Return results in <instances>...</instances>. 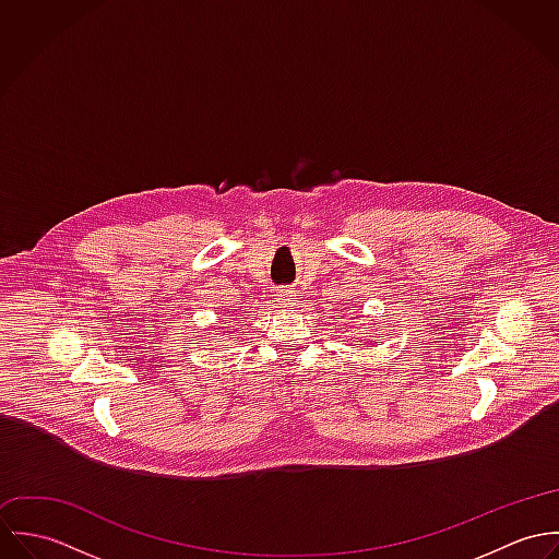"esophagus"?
Here are the masks:
<instances>
[{
  "label": "esophagus",
  "mask_w": 559,
  "mask_h": 559,
  "mask_svg": "<svg viewBox=\"0 0 559 559\" xmlns=\"http://www.w3.org/2000/svg\"><path fill=\"white\" fill-rule=\"evenodd\" d=\"M297 299V293L295 290H280L277 293V304L280 306H288V304H293Z\"/></svg>",
  "instance_id": "esophagus-1"
}]
</instances>
